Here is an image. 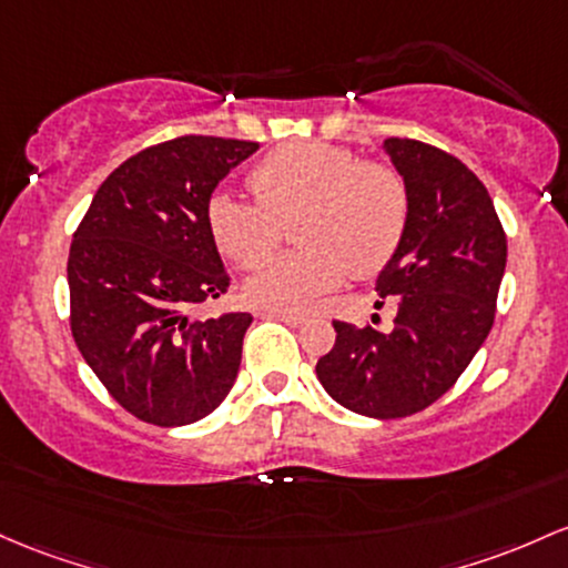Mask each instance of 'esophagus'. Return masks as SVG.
Returning <instances> with one entry per match:
<instances>
[{
    "mask_svg": "<svg viewBox=\"0 0 568 568\" xmlns=\"http://www.w3.org/2000/svg\"><path fill=\"white\" fill-rule=\"evenodd\" d=\"M264 317H277V321L288 323V326H302L307 321V313H296V310H264Z\"/></svg>",
    "mask_w": 568,
    "mask_h": 568,
    "instance_id": "1",
    "label": "esophagus"
}]
</instances>
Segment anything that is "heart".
<instances>
[{
    "label": "heart",
    "instance_id": "obj_1",
    "mask_svg": "<svg viewBox=\"0 0 568 568\" xmlns=\"http://www.w3.org/2000/svg\"><path fill=\"white\" fill-rule=\"evenodd\" d=\"M255 202L215 193L207 229L240 270H258L294 221L298 251L272 261L247 285L253 302L280 310L313 304L351 274L369 277L394 258L407 232L409 193L394 166L361 161L328 142L274 148L247 174Z\"/></svg>",
    "mask_w": 568,
    "mask_h": 568
}]
</instances>
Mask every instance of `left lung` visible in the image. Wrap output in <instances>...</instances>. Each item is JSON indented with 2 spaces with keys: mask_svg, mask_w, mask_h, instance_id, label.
<instances>
[{
  "mask_svg": "<svg viewBox=\"0 0 568 568\" xmlns=\"http://www.w3.org/2000/svg\"><path fill=\"white\" fill-rule=\"evenodd\" d=\"M385 153L407 183V232L377 277L396 298L390 332L334 321L315 372L334 402L366 417H407L456 385L496 317L507 234L490 193L456 155L407 136ZM383 304V302H377Z\"/></svg>",
  "mask_w": 568,
  "mask_h": 568,
  "instance_id": "obj_1",
  "label": "left lung"
}]
</instances>
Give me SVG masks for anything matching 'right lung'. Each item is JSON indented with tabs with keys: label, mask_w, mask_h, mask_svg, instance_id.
I'll return each instance as SVG.
<instances>
[{
	"label": "right lung",
	"mask_w": 568,
	"mask_h": 568,
	"mask_svg": "<svg viewBox=\"0 0 568 568\" xmlns=\"http://www.w3.org/2000/svg\"><path fill=\"white\" fill-rule=\"evenodd\" d=\"M258 142L185 134L108 174L74 232L70 328L99 383L153 426H189L221 407L242 361L251 313L193 321L229 291L207 229L215 185Z\"/></svg>",
	"instance_id": "obj_1"
}]
</instances>
